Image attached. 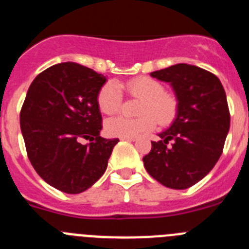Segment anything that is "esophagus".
<instances>
[{
  "label": "esophagus",
  "instance_id": "34e87169",
  "mask_svg": "<svg viewBox=\"0 0 249 249\" xmlns=\"http://www.w3.org/2000/svg\"><path fill=\"white\" fill-rule=\"evenodd\" d=\"M121 140H124V141H136V140H137V137H135V136H132V137H121Z\"/></svg>",
  "mask_w": 249,
  "mask_h": 249
}]
</instances>
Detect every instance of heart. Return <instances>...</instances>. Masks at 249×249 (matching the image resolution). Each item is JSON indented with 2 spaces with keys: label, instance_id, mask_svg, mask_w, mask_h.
Segmentation results:
<instances>
[{
  "label": "heart",
  "instance_id": "heart-1",
  "mask_svg": "<svg viewBox=\"0 0 249 249\" xmlns=\"http://www.w3.org/2000/svg\"><path fill=\"white\" fill-rule=\"evenodd\" d=\"M126 91L132 97L143 100L138 118L114 117L106 122V132L114 137H132L155 128L157 122L167 126L177 116L178 100L175 94L164 91L163 83L148 76H138L127 81ZM98 108L102 113L116 114L122 106V91L118 83H105L97 94Z\"/></svg>",
  "mask_w": 249,
  "mask_h": 249
}]
</instances>
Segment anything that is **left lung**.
Listing matches in <instances>:
<instances>
[{"instance_id":"left-lung-1","label":"left lung","mask_w":249,"mask_h":249,"mask_svg":"<svg viewBox=\"0 0 249 249\" xmlns=\"http://www.w3.org/2000/svg\"><path fill=\"white\" fill-rule=\"evenodd\" d=\"M151 76L172 85L178 111L160 141H152L144 168L160 184L186 190L211 172L223 152L231 123L226 92L218 77L187 63Z\"/></svg>"}]
</instances>
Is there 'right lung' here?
Here are the masks:
<instances>
[{"label":"right lung","instance_id":"right-lung-1","mask_svg":"<svg viewBox=\"0 0 249 249\" xmlns=\"http://www.w3.org/2000/svg\"><path fill=\"white\" fill-rule=\"evenodd\" d=\"M106 77L78 63L47 68L32 81L19 113L28 160L61 192L89 190L105 173L118 138H102L97 94ZM82 138L90 143L82 145Z\"/></svg>","mask_w":249,"mask_h":249}]
</instances>
